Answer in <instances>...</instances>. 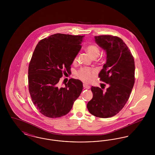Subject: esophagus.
Returning <instances> with one entry per match:
<instances>
[{
  "label": "esophagus",
  "instance_id": "obj_1",
  "mask_svg": "<svg viewBox=\"0 0 155 155\" xmlns=\"http://www.w3.org/2000/svg\"><path fill=\"white\" fill-rule=\"evenodd\" d=\"M83 86H84V87L86 89H90V88H91V87H90L89 85L86 84H83Z\"/></svg>",
  "mask_w": 155,
  "mask_h": 155
}]
</instances>
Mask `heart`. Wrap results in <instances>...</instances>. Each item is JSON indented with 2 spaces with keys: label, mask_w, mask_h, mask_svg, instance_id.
<instances>
[{
  "label": "heart",
  "mask_w": 155,
  "mask_h": 155,
  "mask_svg": "<svg viewBox=\"0 0 155 155\" xmlns=\"http://www.w3.org/2000/svg\"><path fill=\"white\" fill-rule=\"evenodd\" d=\"M87 52L90 57L92 58H96L100 53V49L95 45H90L86 48ZM76 58L74 60V62L76 61ZM94 71L89 68H82L77 73V77L82 81L88 82L91 81L94 74Z\"/></svg>",
  "instance_id": "b5f03b06"
}]
</instances>
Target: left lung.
Here are the masks:
<instances>
[{"mask_svg":"<svg viewBox=\"0 0 155 155\" xmlns=\"http://www.w3.org/2000/svg\"><path fill=\"white\" fill-rule=\"evenodd\" d=\"M95 40L106 53V62L99 77L109 87L103 91L92 86L93 97L87 108L96 117L109 118L119 113L130 97L135 82V62L130 49L120 38L100 35L95 36Z\"/></svg>","mask_w":155,"mask_h":155,"instance_id":"left-lung-1","label":"left lung"}]
</instances>
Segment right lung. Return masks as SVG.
I'll return each mask as SVG.
<instances>
[{
    "label": "right lung",
    "mask_w": 155,
    "mask_h": 155,
    "mask_svg": "<svg viewBox=\"0 0 155 155\" xmlns=\"http://www.w3.org/2000/svg\"><path fill=\"white\" fill-rule=\"evenodd\" d=\"M84 36L53 34L41 40L28 67V89L32 101L43 115L57 118L66 115L80 96L82 82L71 78L65 87L58 82L70 68L81 50Z\"/></svg>",
    "instance_id": "right-lung-1"
}]
</instances>
